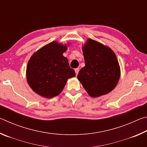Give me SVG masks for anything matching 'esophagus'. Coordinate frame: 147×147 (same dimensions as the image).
Here are the masks:
<instances>
[{"label":"esophagus","instance_id":"1","mask_svg":"<svg viewBox=\"0 0 147 147\" xmlns=\"http://www.w3.org/2000/svg\"><path fill=\"white\" fill-rule=\"evenodd\" d=\"M75 73H76V75H77V74H78V72H79V69L78 68H76V69H75Z\"/></svg>","mask_w":147,"mask_h":147}]
</instances>
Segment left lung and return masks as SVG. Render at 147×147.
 Returning a JSON list of instances; mask_svg holds the SVG:
<instances>
[{
    "label": "left lung",
    "mask_w": 147,
    "mask_h": 147,
    "mask_svg": "<svg viewBox=\"0 0 147 147\" xmlns=\"http://www.w3.org/2000/svg\"><path fill=\"white\" fill-rule=\"evenodd\" d=\"M85 67L77 78L89 96L98 97L115 88L120 78V66L114 52L99 42L88 39L82 47Z\"/></svg>",
    "instance_id": "obj_1"
}]
</instances>
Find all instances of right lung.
I'll return each mask as SVG.
<instances>
[{"instance_id": "add662e5", "label": "right lung", "mask_w": 147, "mask_h": 147, "mask_svg": "<svg viewBox=\"0 0 147 147\" xmlns=\"http://www.w3.org/2000/svg\"><path fill=\"white\" fill-rule=\"evenodd\" d=\"M66 45L53 41L31 56L26 67V80L35 93L45 98L61 93L69 78L75 76L68 59L63 56Z\"/></svg>"}]
</instances>
